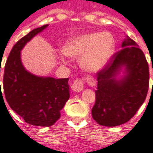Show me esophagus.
Here are the masks:
<instances>
[{
	"label": "esophagus",
	"instance_id": "34e87169",
	"mask_svg": "<svg viewBox=\"0 0 153 153\" xmlns=\"http://www.w3.org/2000/svg\"><path fill=\"white\" fill-rule=\"evenodd\" d=\"M83 88H84V85H83V82L82 80L76 79L74 81L73 84L71 86V88L74 92H81L83 91Z\"/></svg>",
	"mask_w": 153,
	"mask_h": 153
}]
</instances>
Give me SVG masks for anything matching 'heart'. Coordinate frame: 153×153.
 Instances as JSON below:
<instances>
[{
  "instance_id": "b5f03b06",
  "label": "heart",
  "mask_w": 153,
  "mask_h": 153,
  "mask_svg": "<svg viewBox=\"0 0 153 153\" xmlns=\"http://www.w3.org/2000/svg\"><path fill=\"white\" fill-rule=\"evenodd\" d=\"M115 48V38L110 32H92L77 35L67 41L63 53L79 58L80 65L88 72H98L109 63ZM61 60L65 62L64 56Z\"/></svg>"
}]
</instances>
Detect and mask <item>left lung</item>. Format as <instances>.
<instances>
[{"label": "left lung", "instance_id": "left-lung-1", "mask_svg": "<svg viewBox=\"0 0 153 153\" xmlns=\"http://www.w3.org/2000/svg\"><path fill=\"white\" fill-rule=\"evenodd\" d=\"M121 47L97 74L92 115L99 125L107 127L128 122L144 102L149 86L148 64L143 51L128 36Z\"/></svg>", "mask_w": 153, "mask_h": 153}]
</instances>
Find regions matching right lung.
Wrapping results in <instances>:
<instances>
[{"label": "right lung", "instance_id": "obj_1", "mask_svg": "<svg viewBox=\"0 0 153 153\" xmlns=\"http://www.w3.org/2000/svg\"><path fill=\"white\" fill-rule=\"evenodd\" d=\"M47 26L35 28L15 43L5 63L3 79L5 99L10 108L26 123L42 127L51 126L59 120L60 111L70 98L68 78L38 76L22 63L23 48Z\"/></svg>", "mask_w": 153, "mask_h": 153}]
</instances>
